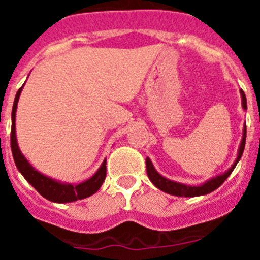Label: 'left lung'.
<instances>
[{
	"label": "left lung",
	"instance_id": "obj_1",
	"mask_svg": "<svg viewBox=\"0 0 260 260\" xmlns=\"http://www.w3.org/2000/svg\"><path fill=\"white\" fill-rule=\"evenodd\" d=\"M241 96H242V107L243 109H247V103H246V96H245V92L241 89ZM245 143H246V125H245V128H243V137L242 142H241L240 150H238V156L236 158V162L232 165V168L228 172L220 174V176L215 177L212 180L207 181L206 183L201 186H187L183 185V183L174 182V181L167 180L162 176L156 172V169L153 168L152 162L148 157L146 158V167H147V174H148V178L151 180V182L157 187V189L162 190L164 192H168L171 195H176V197H199V195H206L212 192L213 190H216L217 187L224 183V181L231 176V173L233 172V169L236 168L237 162L240 161L241 156H242L243 150H245Z\"/></svg>",
	"mask_w": 260,
	"mask_h": 260
}]
</instances>
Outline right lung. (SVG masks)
I'll return each mask as SVG.
<instances>
[{"label": "right lung", "mask_w": 260, "mask_h": 260, "mask_svg": "<svg viewBox=\"0 0 260 260\" xmlns=\"http://www.w3.org/2000/svg\"><path fill=\"white\" fill-rule=\"evenodd\" d=\"M22 88L18 89L15 100H14L13 112H11V152H13L14 161L17 165L18 171L22 173V176L31 183L40 195L47 198L50 202H56V203H68V202H74L78 199H83L89 197V195L95 194L100 186L103 185L107 176V160H104L102 167L99 168V171L93 174L89 180L79 183V185H70V183H59L57 181L52 180L49 177L44 174L39 173L36 169L29 165L26 157L22 155L19 147L17 143V135H15V112H17V104L19 100V95Z\"/></svg>", "instance_id": "1"}]
</instances>
